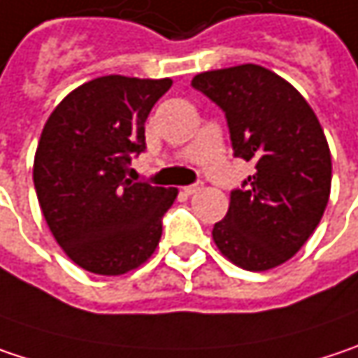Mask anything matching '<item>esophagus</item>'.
Returning a JSON list of instances; mask_svg holds the SVG:
<instances>
[{
	"label": "esophagus",
	"mask_w": 358,
	"mask_h": 358,
	"mask_svg": "<svg viewBox=\"0 0 358 358\" xmlns=\"http://www.w3.org/2000/svg\"><path fill=\"white\" fill-rule=\"evenodd\" d=\"M201 189H203V183H201V181H197V183H193V185H185V187H183V192L187 193V195L199 193Z\"/></svg>",
	"instance_id": "esophagus-1"
}]
</instances>
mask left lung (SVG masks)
Instances as JSON below:
<instances>
[{
	"label": "left lung",
	"instance_id": "8db88e82",
	"mask_svg": "<svg viewBox=\"0 0 358 358\" xmlns=\"http://www.w3.org/2000/svg\"><path fill=\"white\" fill-rule=\"evenodd\" d=\"M192 87L224 112L234 157L257 169L230 192L214 243L246 271L285 263L312 236L330 197L332 161L318 117L294 85L259 64L199 73Z\"/></svg>",
	"mask_w": 358,
	"mask_h": 358
}]
</instances>
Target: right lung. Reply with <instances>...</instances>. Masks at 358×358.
<instances>
[{
	"label": "right lung",
	"instance_id": "right-lung-1",
	"mask_svg": "<svg viewBox=\"0 0 358 358\" xmlns=\"http://www.w3.org/2000/svg\"><path fill=\"white\" fill-rule=\"evenodd\" d=\"M171 79L108 75L71 91L44 124L34 187L66 257L95 275H122L155 252L177 189L128 179L144 152V122Z\"/></svg>",
	"mask_w": 358,
	"mask_h": 358
}]
</instances>
